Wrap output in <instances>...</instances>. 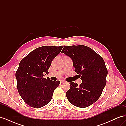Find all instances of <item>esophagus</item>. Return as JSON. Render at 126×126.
Wrapping results in <instances>:
<instances>
[{"mask_svg": "<svg viewBox=\"0 0 126 126\" xmlns=\"http://www.w3.org/2000/svg\"><path fill=\"white\" fill-rule=\"evenodd\" d=\"M60 82L62 83H64V82H65V81L63 80H60Z\"/></svg>", "mask_w": 126, "mask_h": 126, "instance_id": "1", "label": "esophagus"}]
</instances>
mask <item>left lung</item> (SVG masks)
Returning <instances> with one entry per match:
<instances>
[{
  "label": "left lung",
  "mask_w": 126,
  "mask_h": 126,
  "mask_svg": "<svg viewBox=\"0 0 126 126\" xmlns=\"http://www.w3.org/2000/svg\"><path fill=\"white\" fill-rule=\"evenodd\" d=\"M72 60L75 71L82 83L70 82L66 94L68 100L80 108L87 107L99 98L106 84L108 70L102 57L84 45L65 46L62 51Z\"/></svg>",
  "instance_id": "8db88e82"
}]
</instances>
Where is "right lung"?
<instances>
[{
  "label": "right lung",
  "instance_id": "add662e5",
  "mask_svg": "<svg viewBox=\"0 0 126 126\" xmlns=\"http://www.w3.org/2000/svg\"><path fill=\"white\" fill-rule=\"evenodd\" d=\"M63 47L44 46L37 48L20 61L16 72L17 89L22 99L31 107L41 108L48 104L60 83L44 76L49 73L52 60Z\"/></svg>",
  "mask_w": 126,
  "mask_h": 126
}]
</instances>
